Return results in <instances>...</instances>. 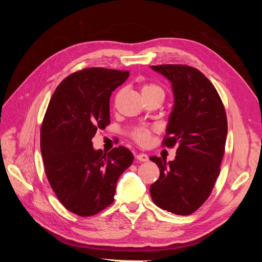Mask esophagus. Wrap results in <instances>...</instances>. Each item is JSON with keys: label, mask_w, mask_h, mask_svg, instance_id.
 Segmentation results:
<instances>
[{"label": "esophagus", "mask_w": 262, "mask_h": 262, "mask_svg": "<svg viewBox=\"0 0 262 262\" xmlns=\"http://www.w3.org/2000/svg\"><path fill=\"white\" fill-rule=\"evenodd\" d=\"M137 160L140 162H147L148 161V156L146 154L143 153H140L137 155Z\"/></svg>", "instance_id": "34e87169"}]
</instances>
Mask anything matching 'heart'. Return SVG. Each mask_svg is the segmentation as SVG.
<instances>
[{
	"mask_svg": "<svg viewBox=\"0 0 262 262\" xmlns=\"http://www.w3.org/2000/svg\"><path fill=\"white\" fill-rule=\"evenodd\" d=\"M142 95L149 96V95H161L164 97V91L160 86L154 83H145L142 86ZM152 136V129L147 126H138L131 132V138L140 145H146Z\"/></svg>",
	"mask_w": 262,
	"mask_h": 262,
	"instance_id": "heart-1",
	"label": "heart"
}]
</instances>
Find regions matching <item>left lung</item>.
<instances>
[{"label": "left lung", "instance_id": "1", "mask_svg": "<svg viewBox=\"0 0 262 262\" xmlns=\"http://www.w3.org/2000/svg\"><path fill=\"white\" fill-rule=\"evenodd\" d=\"M171 83L175 105L163 146L177 147L176 157H149L160 178L149 187L158 208L189 215L207 201L220 175L225 153L227 118L214 85L199 70L185 64L150 67Z\"/></svg>", "mask_w": 262, "mask_h": 262}]
</instances>
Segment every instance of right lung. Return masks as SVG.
<instances>
[{"label":"right lung","mask_w":262,"mask_h":262,"mask_svg":"<svg viewBox=\"0 0 262 262\" xmlns=\"http://www.w3.org/2000/svg\"><path fill=\"white\" fill-rule=\"evenodd\" d=\"M128 71L89 68L66 77L54 91L40 129V148L49 184L64 208L92 216L114 202L121 173L133 154L124 146L108 154L92 139L110 123L112 93Z\"/></svg>","instance_id":"right-lung-1"}]
</instances>
